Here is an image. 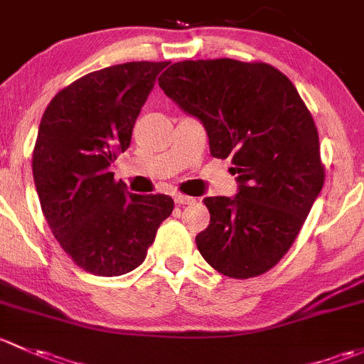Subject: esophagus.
Segmentation results:
<instances>
[{
    "label": "esophagus",
    "instance_id": "1",
    "mask_svg": "<svg viewBox=\"0 0 364 364\" xmlns=\"http://www.w3.org/2000/svg\"><path fill=\"white\" fill-rule=\"evenodd\" d=\"M173 198H175V203H177V205H191V203H194V198L186 196V194H181V193L175 194Z\"/></svg>",
    "mask_w": 364,
    "mask_h": 364
}]
</instances>
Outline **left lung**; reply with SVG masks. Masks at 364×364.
Returning a JSON list of instances; mask_svg holds the SVG:
<instances>
[{
	"label": "left lung",
	"instance_id": "left-lung-1",
	"mask_svg": "<svg viewBox=\"0 0 364 364\" xmlns=\"http://www.w3.org/2000/svg\"><path fill=\"white\" fill-rule=\"evenodd\" d=\"M159 87L201 121L210 154L231 157L235 198L210 196L196 237L205 261L231 279L273 268L291 249L324 183L319 133L293 82L266 63H173Z\"/></svg>",
	"mask_w": 364,
	"mask_h": 364
}]
</instances>
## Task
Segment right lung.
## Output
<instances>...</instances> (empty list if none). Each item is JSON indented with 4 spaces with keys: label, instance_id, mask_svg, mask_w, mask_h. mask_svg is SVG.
Listing matches in <instances>:
<instances>
[{
    "label": "right lung",
    "instance_id": "right-lung-1",
    "mask_svg": "<svg viewBox=\"0 0 364 364\" xmlns=\"http://www.w3.org/2000/svg\"><path fill=\"white\" fill-rule=\"evenodd\" d=\"M166 66L134 61L92 71L43 112L33 151L40 205L63 250L92 275L138 268L173 212L170 196L127 193L108 171L129 147L138 114Z\"/></svg>",
    "mask_w": 364,
    "mask_h": 364
}]
</instances>
